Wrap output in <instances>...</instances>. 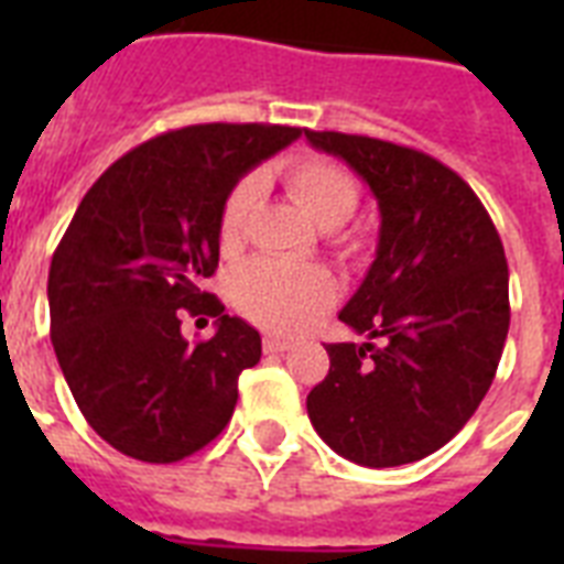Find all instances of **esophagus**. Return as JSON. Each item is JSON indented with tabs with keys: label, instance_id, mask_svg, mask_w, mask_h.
<instances>
[{
	"label": "esophagus",
	"instance_id": "esophagus-1",
	"mask_svg": "<svg viewBox=\"0 0 564 564\" xmlns=\"http://www.w3.org/2000/svg\"><path fill=\"white\" fill-rule=\"evenodd\" d=\"M290 348H292V343H286V339H278V336H265L263 339L265 354H286Z\"/></svg>",
	"mask_w": 564,
	"mask_h": 564
}]
</instances>
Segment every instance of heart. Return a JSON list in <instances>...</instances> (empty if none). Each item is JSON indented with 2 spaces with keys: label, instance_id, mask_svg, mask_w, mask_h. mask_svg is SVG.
Here are the masks:
<instances>
[{
  "label": "heart",
  "instance_id": "obj_1",
  "mask_svg": "<svg viewBox=\"0 0 564 564\" xmlns=\"http://www.w3.org/2000/svg\"><path fill=\"white\" fill-rule=\"evenodd\" d=\"M286 189L299 207L327 230L345 254H351L357 242L343 234V225L357 213L360 204V184L351 172L327 158H301L283 172ZM260 198V178L248 175L230 189L219 216V246L221 251H237L246 242V228ZM339 286L325 265H295L278 260H254L246 263L230 281L234 307L272 334H301L318 316L336 304Z\"/></svg>",
  "mask_w": 564,
  "mask_h": 564
}]
</instances>
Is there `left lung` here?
I'll return each mask as SVG.
<instances>
[{"label":"left lung","instance_id":"obj_1","mask_svg":"<svg viewBox=\"0 0 564 564\" xmlns=\"http://www.w3.org/2000/svg\"><path fill=\"white\" fill-rule=\"evenodd\" d=\"M304 134L348 163L380 210L375 263L339 313L369 343L327 345L330 371L307 394V415L351 463H419L465 427L495 380L509 334L503 242L436 158L375 137Z\"/></svg>","mask_w":564,"mask_h":564}]
</instances>
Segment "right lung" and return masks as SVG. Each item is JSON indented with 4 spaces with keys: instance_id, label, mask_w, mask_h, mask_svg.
<instances>
[{
    "instance_id": "right-lung-1",
    "label": "right lung",
    "mask_w": 564,
    "mask_h": 564,
    "mask_svg": "<svg viewBox=\"0 0 564 564\" xmlns=\"http://www.w3.org/2000/svg\"><path fill=\"white\" fill-rule=\"evenodd\" d=\"M290 126H187L122 154L78 204L48 269L57 366L78 410L119 454L178 463L219 436L260 334L202 290L219 265V216L237 181L299 140ZM213 315L189 346L180 318Z\"/></svg>"
}]
</instances>
